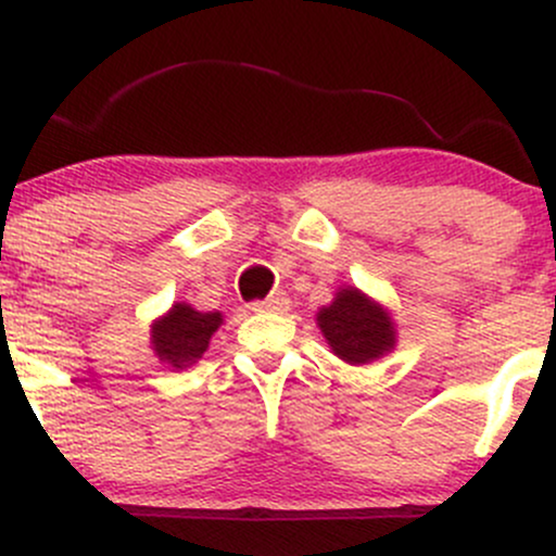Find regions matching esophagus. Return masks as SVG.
Instances as JSON below:
<instances>
[{
  "mask_svg": "<svg viewBox=\"0 0 556 556\" xmlns=\"http://www.w3.org/2000/svg\"><path fill=\"white\" fill-rule=\"evenodd\" d=\"M253 311H258V314H282V311L290 308V298L285 295V292H274L266 300H258V303L251 305Z\"/></svg>",
  "mask_w": 556,
  "mask_h": 556,
  "instance_id": "esophagus-1",
  "label": "esophagus"
}]
</instances>
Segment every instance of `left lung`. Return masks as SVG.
Segmentation results:
<instances>
[{"label": "left lung", "instance_id": "left-lung-1", "mask_svg": "<svg viewBox=\"0 0 556 556\" xmlns=\"http://www.w3.org/2000/svg\"><path fill=\"white\" fill-rule=\"evenodd\" d=\"M316 324L331 353L348 366H366L397 348V324L387 305L355 285L340 287L334 300L318 308Z\"/></svg>", "mask_w": 556, "mask_h": 556}]
</instances>
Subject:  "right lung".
I'll return each instance as SVG.
<instances>
[{"instance_id": "obj_1", "label": "right lung", "mask_w": 556, "mask_h": 556, "mask_svg": "<svg viewBox=\"0 0 556 556\" xmlns=\"http://www.w3.org/2000/svg\"><path fill=\"white\" fill-rule=\"evenodd\" d=\"M222 324L225 318L219 311L203 314L190 303H175L167 314L151 321V350L159 363L182 371L203 358Z\"/></svg>"}]
</instances>
